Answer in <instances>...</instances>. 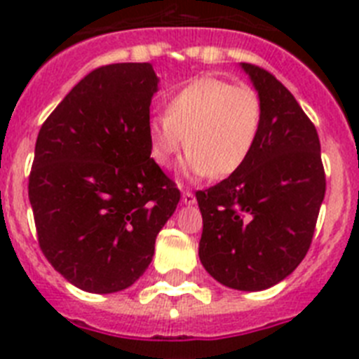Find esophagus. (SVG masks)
Listing matches in <instances>:
<instances>
[{
	"label": "esophagus",
	"instance_id": "esophagus-1",
	"mask_svg": "<svg viewBox=\"0 0 359 359\" xmlns=\"http://www.w3.org/2000/svg\"><path fill=\"white\" fill-rule=\"evenodd\" d=\"M182 203L183 205H194L196 196L192 194V192H189V190H185V192L182 194Z\"/></svg>",
	"mask_w": 359,
	"mask_h": 359
}]
</instances>
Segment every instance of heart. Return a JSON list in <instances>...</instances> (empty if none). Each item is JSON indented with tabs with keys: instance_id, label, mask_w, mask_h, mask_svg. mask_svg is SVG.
Masks as SVG:
<instances>
[{
	"instance_id": "b5f03b06",
	"label": "heart",
	"mask_w": 359,
	"mask_h": 359,
	"mask_svg": "<svg viewBox=\"0 0 359 359\" xmlns=\"http://www.w3.org/2000/svg\"><path fill=\"white\" fill-rule=\"evenodd\" d=\"M262 115L261 97L248 86L198 77L167 97L165 116L147 122L149 156L161 169H170L189 145V176L228 177L252 156Z\"/></svg>"
}]
</instances>
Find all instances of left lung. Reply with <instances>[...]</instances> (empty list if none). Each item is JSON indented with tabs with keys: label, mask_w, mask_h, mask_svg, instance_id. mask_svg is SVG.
<instances>
[{
	"label": "left lung",
	"mask_w": 359,
	"mask_h": 359,
	"mask_svg": "<svg viewBox=\"0 0 359 359\" xmlns=\"http://www.w3.org/2000/svg\"><path fill=\"white\" fill-rule=\"evenodd\" d=\"M261 97L262 129L241 170L196 192L199 261L223 286L262 291L291 275L315 233L325 196L315 126L282 82L241 62Z\"/></svg>",
	"instance_id": "8db88e82"
}]
</instances>
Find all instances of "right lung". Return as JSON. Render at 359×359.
I'll return each instance as SVG.
<instances>
[{"label":"right lung","mask_w":359,"mask_h":359,"mask_svg":"<svg viewBox=\"0 0 359 359\" xmlns=\"http://www.w3.org/2000/svg\"><path fill=\"white\" fill-rule=\"evenodd\" d=\"M149 62L88 73L43 123L28 177L37 239L69 284L116 293L149 268L156 236L180 203L149 156Z\"/></svg>","instance_id":"add662e5"}]
</instances>
